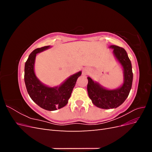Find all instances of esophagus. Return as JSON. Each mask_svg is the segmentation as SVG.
I'll use <instances>...</instances> for the list:
<instances>
[{
    "label": "esophagus",
    "instance_id": "obj_1",
    "mask_svg": "<svg viewBox=\"0 0 152 152\" xmlns=\"http://www.w3.org/2000/svg\"><path fill=\"white\" fill-rule=\"evenodd\" d=\"M89 72V70L88 68H84L82 70V74L84 75H86L87 74H88V73Z\"/></svg>",
    "mask_w": 152,
    "mask_h": 152
}]
</instances>
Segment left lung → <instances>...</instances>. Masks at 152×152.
Here are the masks:
<instances>
[{
    "label": "left lung",
    "mask_w": 152,
    "mask_h": 152,
    "mask_svg": "<svg viewBox=\"0 0 152 152\" xmlns=\"http://www.w3.org/2000/svg\"><path fill=\"white\" fill-rule=\"evenodd\" d=\"M110 48L113 49L115 57L123 68L124 83L122 86L116 89H107L89 77H87L89 97L95 106L103 109L116 108L125 102L131 89L133 79L131 62L126 50L114 45H110Z\"/></svg>",
    "instance_id": "obj_1"
}]
</instances>
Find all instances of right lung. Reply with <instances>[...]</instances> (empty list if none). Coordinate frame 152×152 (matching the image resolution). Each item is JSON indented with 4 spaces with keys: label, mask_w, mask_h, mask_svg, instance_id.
I'll return each mask as SVG.
<instances>
[{
    "label": "right lung",
    "mask_w": 152,
    "mask_h": 152,
    "mask_svg": "<svg viewBox=\"0 0 152 152\" xmlns=\"http://www.w3.org/2000/svg\"><path fill=\"white\" fill-rule=\"evenodd\" d=\"M50 48V45L35 49L29 55L25 65V83L31 99L40 107L49 111L61 108L68 103L80 71L70 77L59 86L50 87L43 84L36 77L34 72L35 59L38 54Z\"/></svg>",
    "instance_id": "right-lung-1"
}]
</instances>
